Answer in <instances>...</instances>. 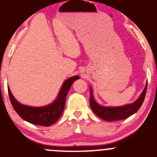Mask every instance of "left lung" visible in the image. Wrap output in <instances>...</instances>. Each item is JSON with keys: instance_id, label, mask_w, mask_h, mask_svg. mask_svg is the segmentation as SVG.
I'll use <instances>...</instances> for the list:
<instances>
[{"instance_id": "obj_1", "label": "left lung", "mask_w": 157, "mask_h": 157, "mask_svg": "<svg viewBox=\"0 0 157 157\" xmlns=\"http://www.w3.org/2000/svg\"><path fill=\"white\" fill-rule=\"evenodd\" d=\"M146 89H147V83L145 87L144 90L142 92L141 95L134 103L131 105H127L125 106L115 107V108H111V107H104L99 105L95 101L94 99L92 90H90V105L92 111L96 114L98 117L102 118L105 121H118V120L125 119L129 116L136 113L140 108L144 101L145 96H146Z\"/></svg>"}]
</instances>
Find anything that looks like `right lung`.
<instances>
[{"instance_id": "1", "label": "right lung", "mask_w": 157, "mask_h": 157, "mask_svg": "<svg viewBox=\"0 0 157 157\" xmlns=\"http://www.w3.org/2000/svg\"><path fill=\"white\" fill-rule=\"evenodd\" d=\"M79 78H80L79 76H74L67 79L63 84L60 91L55 101L47 106L36 108V107L21 105L16 101V99L13 97L9 87H8L10 101L15 112L21 118L35 125H41V126H49L54 124L61 116L65 107L67 93L71 87L72 83Z\"/></svg>"}]
</instances>
